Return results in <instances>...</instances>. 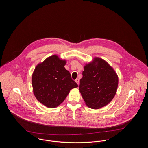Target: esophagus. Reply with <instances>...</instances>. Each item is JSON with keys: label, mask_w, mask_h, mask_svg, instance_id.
<instances>
[{"label": "esophagus", "mask_w": 148, "mask_h": 148, "mask_svg": "<svg viewBox=\"0 0 148 148\" xmlns=\"http://www.w3.org/2000/svg\"><path fill=\"white\" fill-rule=\"evenodd\" d=\"M75 81H76V82L79 85V80L78 79H77L75 80Z\"/></svg>", "instance_id": "obj_1"}]
</instances>
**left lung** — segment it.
I'll use <instances>...</instances> for the list:
<instances>
[{
	"mask_svg": "<svg viewBox=\"0 0 148 148\" xmlns=\"http://www.w3.org/2000/svg\"><path fill=\"white\" fill-rule=\"evenodd\" d=\"M82 71L79 90L87 106L98 109L114 98L118 85V76L105 60L95 57Z\"/></svg>",
	"mask_w": 148,
	"mask_h": 148,
	"instance_id": "1",
	"label": "left lung"
}]
</instances>
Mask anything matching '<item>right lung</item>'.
<instances>
[{
  "instance_id": "right-lung-1",
  "label": "right lung",
  "mask_w": 148,
  "mask_h": 148,
  "mask_svg": "<svg viewBox=\"0 0 148 148\" xmlns=\"http://www.w3.org/2000/svg\"><path fill=\"white\" fill-rule=\"evenodd\" d=\"M67 61L57 55L47 58L36 67L32 77L33 91L37 99L48 108H56L70 90L78 86L64 66Z\"/></svg>"
}]
</instances>
